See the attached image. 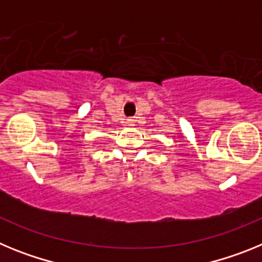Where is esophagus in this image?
<instances>
[{
	"label": "esophagus",
	"mask_w": 262,
	"mask_h": 262,
	"mask_svg": "<svg viewBox=\"0 0 262 262\" xmlns=\"http://www.w3.org/2000/svg\"><path fill=\"white\" fill-rule=\"evenodd\" d=\"M126 124H127V126H134V120L133 119H127Z\"/></svg>",
	"instance_id": "34e87169"
}]
</instances>
